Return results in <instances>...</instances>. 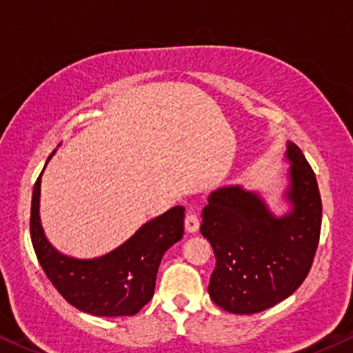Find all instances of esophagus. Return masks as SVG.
Returning a JSON list of instances; mask_svg holds the SVG:
<instances>
[{"label":"esophagus","mask_w":353,"mask_h":353,"mask_svg":"<svg viewBox=\"0 0 353 353\" xmlns=\"http://www.w3.org/2000/svg\"><path fill=\"white\" fill-rule=\"evenodd\" d=\"M200 228V221L199 218L194 215V213H189V215L185 216V231L189 234H195Z\"/></svg>","instance_id":"obj_1"}]
</instances>
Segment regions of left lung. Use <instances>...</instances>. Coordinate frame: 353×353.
I'll use <instances>...</instances> for the list:
<instances>
[{
  "label": "left lung",
  "instance_id": "obj_1",
  "mask_svg": "<svg viewBox=\"0 0 353 353\" xmlns=\"http://www.w3.org/2000/svg\"><path fill=\"white\" fill-rule=\"evenodd\" d=\"M288 184L276 215L261 192L225 185L208 195L200 226L216 267L210 298L228 313L254 314L292 295L306 279L319 243L323 203L316 176L301 150L287 141Z\"/></svg>",
  "mask_w": 353,
  "mask_h": 353
}]
</instances>
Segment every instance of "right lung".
<instances>
[{"label": "right lung", "instance_id": "obj_1", "mask_svg": "<svg viewBox=\"0 0 353 353\" xmlns=\"http://www.w3.org/2000/svg\"><path fill=\"white\" fill-rule=\"evenodd\" d=\"M55 151L48 156L46 166ZM40 182L42 174L32 192L30 238L40 265L53 287L83 313L102 318L137 314L154 295L156 274L164 252L182 239L185 208L172 207L146 221L123 244L104 256L78 259L53 248L43 233Z\"/></svg>", "mask_w": 353, "mask_h": 353}]
</instances>
